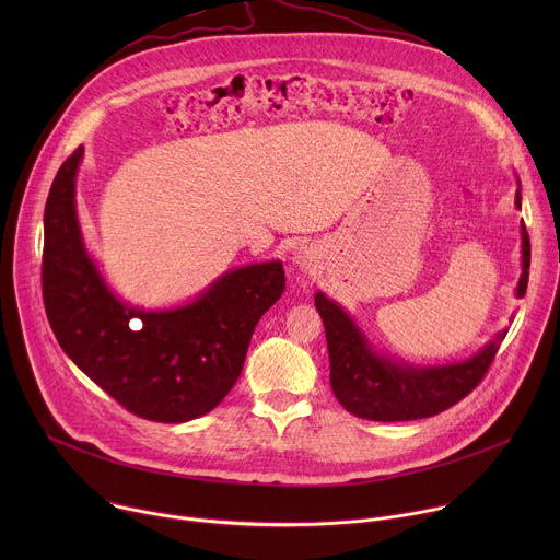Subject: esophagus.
Returning <instances> with one entry per match:
<instances>
[{"instance_id": "34e87169", "label": "esophagus", "mask_w": 560, "mask_h": 560, "mask_svg": "<svg viewBox=\"0 0 560 560\" xmlns=\"http://www.w3.org/2000/svg\"><path fill=\"white\" fill-rule=\"evenodd\" d=\"M294 261H296V266H299L301 270H307V268H310V259H307L305 253H296V255H294Z\"/></svg>"}]
</instances>
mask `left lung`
<instances>
[{
    "label": "left lung",
    "instance_id": "obj_1",
    "mask_svg": "<svg viewBox=\"0 0 560 560\" xmlns=\"http://www.w3.org/2000/svg\"><path fill=\"white\" fill-rule=\"evenodd\" d=\"M514 206L521 210V182L516 179ZM521 277L516 299L525 296L529 279V236L521 221ZM324 318L330 385L337 401L354 417L368 421H415L434 417L467 396L488 372L508 330L497 332L481 350L463 361L439 365H412L378 350L354 316L324 292L314 294Z\"/></svg>",
    "mask_w": 560,
    "mask_h": 560
}]
</instances>
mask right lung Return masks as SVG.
Masks as SVG:
<instances>
[{
  "instance_id": "add662e5",
  "label": "right lung",
  "mask_w": 560,
  "mask_h": 560,
  "mask_svg": "<svg viewBox=\"0 0 560 560\" xmlns=\"http://www.w3.org/2000/svg\"><path fill=\"white\" fill-rule=\"evenodd\" d=\"M84 145L59 168L44 210L42 285L68 359L132 415L186 423L208 415L242 374L259 318L279 301V259L225 270L195 299L139 307L106 281L77 214Z\"/></svg>"
}]
</instances>
